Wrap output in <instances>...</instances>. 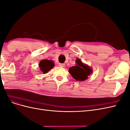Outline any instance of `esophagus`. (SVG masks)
<instances>
[{"label": "esophagus", "instance_id": "obj_1", "mask_svg": "<svg viewBox=\"0 0 130 130\" xmlns=\"http://www.w3.org/2000/svg\"><path fill=\"white\" fill-rule=\"evenodd\" d=\"M58 66L61 67H64V66L65 64L64 63H59Z\"/></svg>", "mask_w": 130, "mask_h": 130}]
</instances>
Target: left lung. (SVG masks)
Returning <instances> with one entry per match:
<instances>
[{"mask_svg": "<svg viewBox=\"0 0 130 130\" xmlns=\"http://www.w3.org/2000/svg\"><path fill=\"white\" fill-rule=\"evenodd\" d=\"M75 62L76 65L69 68V72L76 81H84L92 73L93 69L87 64H84L79 58L76 59Z\"/></svg>", "mask_w": 130, "mask_h": 130, "instance_id": "8db88e82", "label": "left lung"}]
</instances>
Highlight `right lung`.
Listing matches in <instances>:
<instances>
[{
  "mask_svg": "<svg viewBox=\"0 0 130 130\" xmlns=\"http://www.w3.org/2000/svg\"><path fill=\"white\" fill-rule=\"evenodd\" d=\"M55 66L54 61L52 60H43L40 62L39 63V67L40 70L43 74H46L49 70L53 68Z\"/></svg>",
  "mask_w": 130,
  "mask_h": 130,
  "instance_id": "add662e5",
  "label": "right lung"
}]
</instances>
